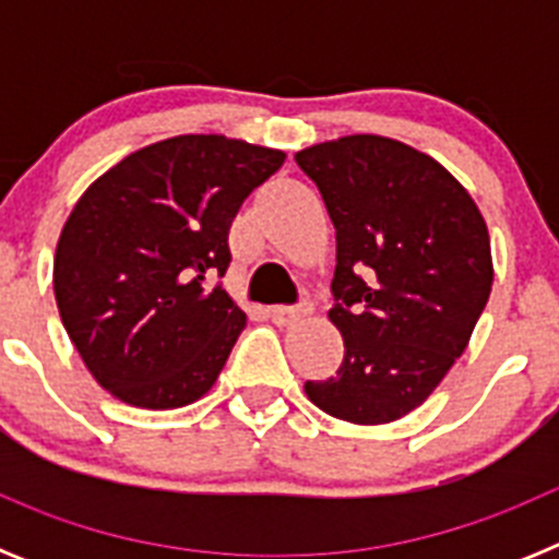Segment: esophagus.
I'll return each mask as SVG.
<instances>
[{"label":"esophagus","mask_w":559,"mask_h":559,"mask_svg":"<svg viewBox=\"0 0 559 559\" xmlns=\"http://www.w3.org/2000/svg\"><path fill=\"white\" fill-rule=\"evenodd\" d=\"M313 313V305L310 302H302V305H276L274 310H271V319H274L280 328H288V324H296L302 322L305 316Z\"/></svg>","instance_id":"esophagus-1"}]
</instances>
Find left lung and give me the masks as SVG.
I'll list each match as a JSON object with an SVG mask.
<instances>
[{"mask_svg":"<svg viewBox=\"0 0 559 559\" xmlns=\"http://www.w3.org/2000/svg\"><path fill=\"white\" fill-rule=\"evenodd\" d=\"M296 165L335 226L328 316L344 335L338 372L305 392L358 426L406 417L464 353L490 299L487 224L445 167L397 140L341 136L299 151Z\"/></svg>","mask_w":559,"mask_h":559,"instance_id":"8db88e82","label":"left lung"}]
</instances>
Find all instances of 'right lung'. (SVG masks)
Segmentation results:
<instances>
[{
	"label": "right lung",
	"instance_id": "right-lung-1",
	"mask_svg": "<svg viewBox=\"0 0 559 559\" xmlns=\"http://www.w3.org/2000/svg\"><path fill=\"white\" fill-rule=\"evenodd\" d=\"M283 151L185 133L103 173L67 218L52 285L88 372L136 408H179L218 380L246 313L218 276L229 226Z\"/></svg>",
	"mask_w": 559,
	"mask_h": 559
}]
</instances>
